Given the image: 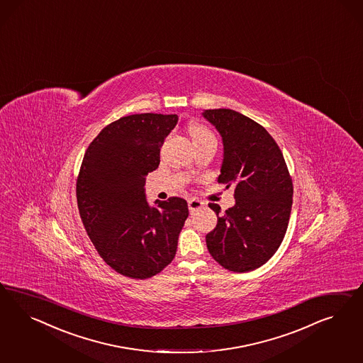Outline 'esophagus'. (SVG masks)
<instances>
[{
	"label": "esophagus",
	"mask_w": 363,
	"mask_h": 363,
	"mask_svg": "<svg viewBox=\"0 0 363 363\" xmlns=\"http://www.w3.org/2000/svg\"><path fill=\"white\" fill-rule=\"evenodd\" d=\"M187 205H189V210L190 211H194V210L201 209L205 203L202 201H199L197 198H191L187 201Z\"/></svg>",
	"instance_id": "34e87169"
}]
</instances>
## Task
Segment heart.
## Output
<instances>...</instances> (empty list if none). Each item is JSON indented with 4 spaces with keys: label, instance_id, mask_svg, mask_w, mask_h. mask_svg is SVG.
I'll return each instance as SVG.
<instances>
[{
    "label": "heart",
    "instance_id": "heart-1",
    "mask_svg": "<svg viewBox=\"0 0 363 363\" xmlns=\"http://www.w3.org/2000/svg\"><path fill=\"white\" fill-rule=\"evenodd\" d=\"M189 133L193 138V143H201L203 140H208V138H213V133L210 132L209 129L202 125V123H193L189 129Z\"/></svg>",
    "mask_w": 363,
    "mask_h": 363
}]
</instances>
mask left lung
Masks as SVG:
<instances>
[{"label":"left lung","mask_w":363,"mask_h":363,"mask_svg":"<svg viewBox=\"0 0 363 363\" xmlns=\"http://www.w3.org/2000/svg\"><path fill=\"white\" fill-rule=\"evenodd\" d=\"M203 117L222 135L218 182L234 187L235 205L206 235L211 257L235 273L266 264L284 241L293 205V181L284 154L262 125L231 109H209ZM217 216L220 208L209 203Z\"/></svg>","instance_id":"obj_1"}]
</instances>
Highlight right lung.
Masks as SVG:
<instances>
[{
  "instance_id": "obj_1",
  "label": "right lung",
  "mask_w": 363,
  "mask_h": 363,
  "mask_svg": "<svg viewBox=\"0 0 363 363\" xmlns=\"http://www.w3.org/2000/svg\"><path fill=\"white\" fill-rule=\"evenodd\" d=\"M177 121V114L143 113L111 122L79 167L78 210L89 238L113 270L129 278H150L173 261L189 216L184 198L157 199L150 208L143 189Z\"/></svg>"
}]
</instances>
